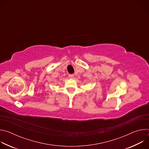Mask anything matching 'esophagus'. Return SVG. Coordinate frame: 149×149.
I'll use <instances>...</instances> for the list:
<instances>
[{"instance_id": "1", "label": "esophagus", "mask_w": 149, "mask_h": 149, "mask_svg": "<svg viewBox=\"0 0 149 149\" xmlns=\"http://www.w3.org/2000/svg\"><path fill=\"white\" fill-rule=\"evenodd\" d=\"M69 77L70 78H74V74H70L69 75Z\"/></svg>"}]
</instances>
